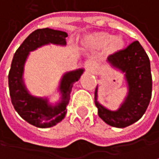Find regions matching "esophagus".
<instances>
[{
  "instance_id": "obj_1",
  "label": "esophagus",
  "mask_w": 159,
  "mask_h": 159,
  "mask_svg": "<svg viewBox=\"0 0 159 159\" xmlns=\"http://www.w3.org/2000/svg\"><path fill=\"white\" fill-rule=\"evenodd\" d=\"M84 67L86 68V70L90 71V72H93V68H94V64L92 60H87L85 61L84 63Z\"/></svg>"
}]
</instances>
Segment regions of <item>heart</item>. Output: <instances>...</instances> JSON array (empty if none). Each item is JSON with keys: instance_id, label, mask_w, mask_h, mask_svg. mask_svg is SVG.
<instances>
[{"instance_id": "obj_1", "label": "heart", "mask_w": 159, "mask_h": 159, "mask_svg": "<svg viewBox=\"0 0 159 159\" xmlns=\"http://www.w3.org/2000/svg\"><path fill=\"white\" fill-rule=\"evenodd\" d=\"M85 45L93 49H100L107 47L108 50L115 52L122 48L124 39L121 36H112L108 32H95L90 34L85 39Z\"/></svg>"}]
</instances>
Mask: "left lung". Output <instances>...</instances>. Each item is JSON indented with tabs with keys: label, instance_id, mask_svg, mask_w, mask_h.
I'll return each mask as SVG.
<instances>
[{
	"label": "left lung",
	"instance_id": "left-lung-1",
	"mask_svg": "<svg viewBox=\"0 0 159 159\" xmlns=\"http://www.w3.org/2000/svg\"><path fill=\"white\" fill-rule=\"evenodd\" d=\"M111 66L124 74L128 93L117 111H111L97 101L98 86L94 92V102L99 117L108 125L125 128L143 116L149 104L152 93L150 61L139 41H134L125 49L109 56Z\"/></svg>",
	"mask_w": 159,
	"mask_h": 159
}]
</instances>
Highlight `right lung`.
Returning <instances> with one entry per match:
<instances>
[{"instance_id": "1", "label": "right lung", "mask_w": 159, "mask_h": 159, "mask_svg": "<svg viewBox=\"0 0 159 159\" xmlns=\"http://www.w3.org/2000/svg\"><path fill=\"white\" fill-rule=\"evenodd\" d=\"M67 33L49 28L39 29L33 31L15 52L9 73V89L12 105L19 115L27 122L38 128L55 126L65 118L66 106L69 102L74 83L77 82L84 73V68L66 73L60 81L58 91L61 101L52 105L48 99L31 95L23 81L24 66L30 52L48 45L66 46Z\"/></svg>"}]
</instances>
